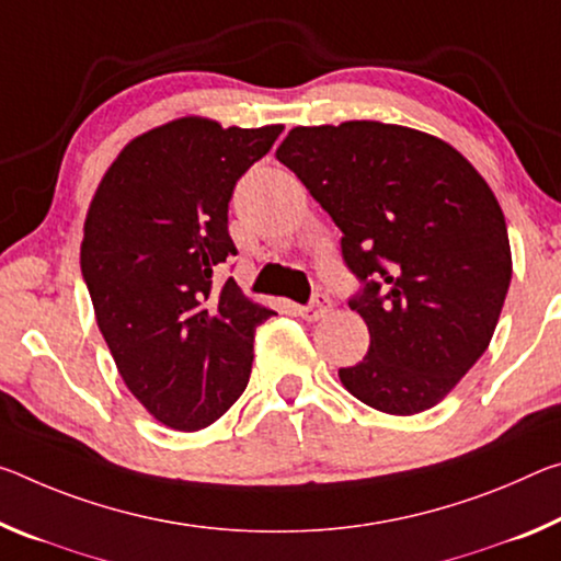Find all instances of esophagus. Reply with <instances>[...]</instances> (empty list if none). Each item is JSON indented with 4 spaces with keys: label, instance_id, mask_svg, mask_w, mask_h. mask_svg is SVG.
<instances>
[{
    "label": "esophagus",
    "instance_id": "esophagus-1",
    "mask_svg": "<svg viewBox=\"0 0 561 561\" xmlns=\"http://www.w3.org/2000/svg\"><path fill=\"white\" fill-rule=\"evenodd\" d=\"M329 307H332V301H329V297L327 295H317L312 297V301H309L307 307H299L297 312H299V317L301 319H307V322H317V319H322L327 312H329Z\"/></svg>",
    "mask_w": 561,
    "mask_h": 561
}]
</instances>
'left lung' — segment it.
Wrapping results in <instances>:
<instances>
[{"label":"left lung","mask_w":561,"mask_h":561,"mask_svg":"<svg viewBox=\"0 0 561 561\" xmlns=\"http://www.w3.org/2000/svg\"><path fill=\"white\" fill-rule=\"evenodd\" d=\"M277 159L342 229L362 284L350 307L369 352L340 369L342 385L387 414L442 402L486 352L512 279L482 174L447 141L381 122L295 127Z\"/></svg>","instance_id":"obj_1"}]
</instances>
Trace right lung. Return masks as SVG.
I'll return each mask as SVG.
<instances>
[{
  "instance_id": "right-lung-1",
  "label": "right lung",
  "mask_w": 561,
  "mask_h": 561,
  "mask_svg": "<svg viewBox=\"0 0 561 561\" xmlns=\"http://www.w3.org/2000/svg\"><path fill=\"white\" fill-rule=\"evenodd\" d=\"M282 124L202 117L131 139L89 204L82 277L124 385L157 422L197 432L244 392L254 329L274 312L215 270L237 254L229 199Z\"/></svg>"
}]
</instances>
